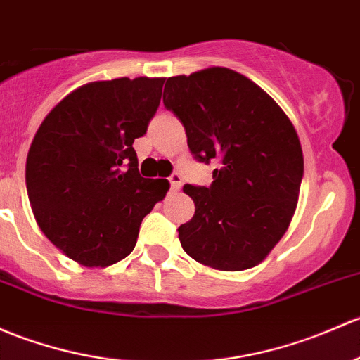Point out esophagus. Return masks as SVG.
I'll return each instance as SVG.
<instances>
[{
	"label": "esophagus",
	"instance_id": "obj_1",
	"mask_svg": "<svg viewBox=\"0 0 360 360\" xmlns=\"http://www.w3.org/2000/svg\"><path fill=\"white\" fill-rule=\"evenodd\" d=\"M169 183H170V188H172V191H179L181 186H183V177H181V174L174 172L172 176L169 177Z\"/></svg>",
	"mask_w": 360,
	"mask_h": 360
}]
</instances>
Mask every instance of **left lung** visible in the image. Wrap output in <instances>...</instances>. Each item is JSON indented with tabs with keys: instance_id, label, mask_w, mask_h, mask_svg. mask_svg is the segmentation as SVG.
<instances>
[{
	"instance_id": "1",
	"label": "left lung",
	"mask_w": 360,
	"mask_h": 360,
	"mask_svg": "<svg viewBox=\"0 0 360 360\" xmlns=\"http://www.w3.org/2000/svg\"><path fill=\"white\" fill-rule=\"evenodd\" d=\"M165 88L193 157L219 160L209 188L184 184L195 215L177 229L183 250L219 271L255 267L297 209L304 153L293 124L266 91L226 67L169 77Z\"/></svg>"
}]
</instances>
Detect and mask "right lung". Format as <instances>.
<instances>
[{"label":"right lung","instance_id":"right-lung-1","mask_svg":"<svg viewBox=\"0 0 360 360\" xmlns=\"http://www.w3.org/2000/svg\"><path fill=\"white\" fill-rule=\"evenodd\" d=\"M164 81L120 77L81 86L34 136L25 164L34 217L81 266L126 259L141 221L169 190V181L141 177L132 148L160 105Z\"/></svg>","mask_w":360,"mask_h":360}]
</instances>
